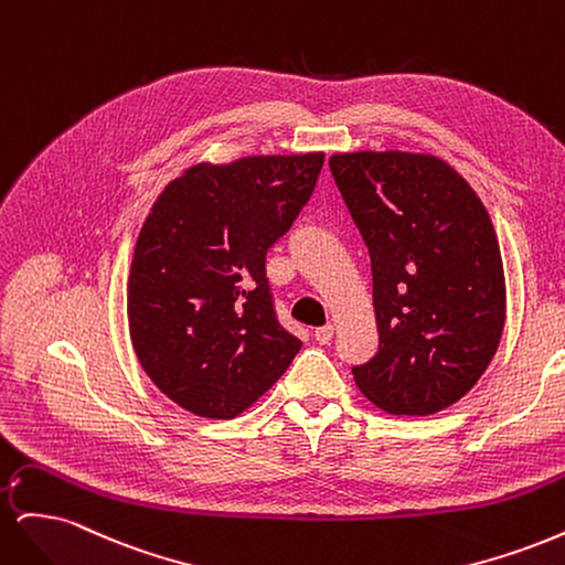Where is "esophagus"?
Wrapping results in <instances>:
<instances>
[{
    "label": "esophagus",
    "instance_id": "esophagus-1",
    "mask_svg": "<svg viewBox=\"0 0 565 565\" xmlns=\"http://www.w3.org/2000/svg\"><path fill=\"white\" fill-rule=\"evenodd\" d=\"M313 337H316L318 344H330L332 337H334V328H332V324H324V328H316Z\"/></svg>",
    "mask_w": 565,
    "mask_h": 565
}]
</instances>
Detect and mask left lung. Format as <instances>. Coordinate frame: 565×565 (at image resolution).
I'll use <instances>...</instances> for the list:
<instances>
[{
    "mask_svg": "<svg viewBox=\"0 0 565 565\" xmlns=\"http://www.w3.org/2000/svg\"><path fill=\"white\" fill-rule=\"evenodd\" d=\"M330 169L372 262L380 351L353 380L388 415L440 413L481 380L507 320L486 204L429 152H334Z\"/></svg>",
    "mask_w": 565,
    "mask_h": 565,
    "instance_id": "obj_1",
    "label": "left lung"
}]
</instances>
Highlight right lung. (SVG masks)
Wrapping results in <instances>:
<instances>
[{
	"instance_id": "add662e5",
	"label": "right lung",
	"mask_w": 565,
	"mask_h": 565,
	"mask_svg": "<svg viewBox=\"0 0 565 565\" xmlns=\"http://www.w3.org/2000/svg\"><path fill=\"white\" fill-rule=\"evenodd\" d=\"M324 152L200 162L143 221L127 285L131 347L167 398L233 419L295 361L273 311L266 252L309 202Z\"/></svg>"
}]
</instances>
